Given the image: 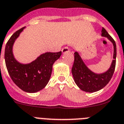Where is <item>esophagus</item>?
<instances>
[{
    "label": "esophagus",
    "mask_w": 124,
    "mask_h": 124,
    "mask_svg": "<svg viewBox=\"0 0 124 124\" xmlns=\"http://www.w3.org/2000/svg\"><path fill=\"white\" fill-rule=\"evenodd\" d=\"M62 53H65V52H69V48L67 46H65V47H64L62 50Z\"/></svg>",
    "instance_id": "34e87169"
}]
</instances>
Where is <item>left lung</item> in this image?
Wrapping results in <instances>:
<instances>
[{"label":"left lung","mask_w":124,"mask_h":124,"mask_svg":"<svg viewBox=\"0 0 124 124\" xmlns=\"http://www.w3.org/2000/svg\"><path fill=\"white\" fill-rule=\"evenodd\" d=\"M101 35L108 38L109 40L113 43L114 48L113 60L112 65L106 72L100 74L93 72L86 67L78 53H74V61L72 68V73L77 86L86 92H95L103 88L109 83L115 71L117 56L115 41L104 28H102Z\"/></svg>","instance_id":"obj_1"}]
</instances>
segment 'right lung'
I'll list each match as a JSON object with an SVG mask.
<instances>
[{"label": "right lung", "instance_id": "right-lung-1", "mask_svg": "<svg viewBox=\"0 0 124 124\" xmlns=\"http://www.w3.org/2000/svg\"><path fill=\"white\" fill-rule=\"evenodd\" d=\"M23 29L22 28L16 31L6 43L5 62L9 76L19 88L26 92L36 93L48 84L53 64L61 56L62 52L45 53L28 64L19 63L12 54V45Z\"/></svg>", "mask_w": 124, "mask_h": 124}]
</instances>
